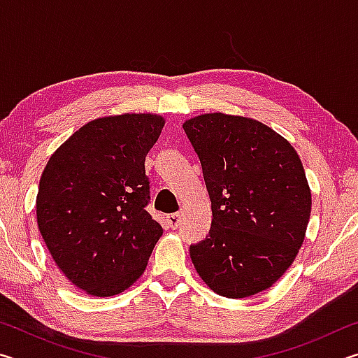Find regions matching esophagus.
Listing matches in <instances>:
<instances>
[{"label": "esophagus", "mask_w": 358, "mask_h": 358, "mask_svg": "<svg viewBox=\"0 0 358 358\" xmlns=\"http://www.w3.org/2000/svg\"><path fill=\"white\" fill-rule=\"evenodd\" d=\"M181 222V215L180 213H172L167 216V224L171 229H177Z\"/></svg>", "instance_id": "34e87169"}]
</instances>
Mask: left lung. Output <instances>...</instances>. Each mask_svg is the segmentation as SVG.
I'll return each instance as SVG.
<instances>
[{
  "label": "left lung",
  "instance_id": "8db88e82",
  "mask_svg": "<svg viewBox=\"0 0 358 358\" xmlns=\"http://www.w3.org/2000/svg\"><path fill=\"white\" fill-rule=\"evenodd\" d=\"M183 129L202 164L211 227L189 246L203 282L227 299L268 289L305 240L311 189L299 155L257 120L203 113Z\"/></svg>",
  "mask_w": 358,
  "mask_h": 358
}]
</instances>
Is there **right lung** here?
Masks as SVG:
<instances>
[{
  "mask_svg": "<svg viewBox=\"0 0 358 358\" xmlns=\"http://www.w3.org/2000/svg\"><path fill=\"white\" fill-rule=\"evenodd\" d=\"M164 118L124 113L93 120L50 156L39 181L36 216L64 276L93 296L131 287L162 235L145 207V157Z\"/></svg>",
  "mask_w": 358,
  "mask_h": 358,
  "instance_id": "right-lung-1",
  "label": "right lung"
}]
</instances>
